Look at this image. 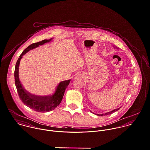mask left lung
Returning <instances> with one entry per match:
<instances>
[{
    "instance_id": "8db88e82",
    "label": "left lung",
    "mask_w": 150,
    "mask_h": 150,
    "mask_svg": "<svg viewBox=\"0 0 150 150\" xmlns=\"http://www.w3.org/2000/svg\"><path fill=\"white\" fill-rule=\"evenodd\" d=\"M115 48H116L117 49H118V48L117 47H115V46H114ZM120 109V108H117V109H114V110H113L112 111H110V112H106V113H105V114H100V115H101V116H103V115H109V114H112V112H115V111H118V110ZM99 115V114H98Z\"/></svg>"
}]
</instances>
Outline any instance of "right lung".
I'll list each match as a JSON object with an SVG mask.
<instances>
[{"mask_svg":"<svg viewBox=\"0 0 150 150\" xmlns=\"http://www.w3.org/2000/svg\"><path fill=\"white\" fill-rule=\"evenodd\" d=\"M52 40V38L49 40H43L38 43H33L29 45L22 52L18 59L15 67L14 77L15 84L17 89L18 94L22 102L30 108L41 112H45L54 110L58 107L61 103L63 96L64 95V91L69 86L70 80L61 81L56 86L54 93L45 96H40L32 95L28 92L22 86L19 78V66L20 61L23 57L29 51L33 50L35 48L42 45L45 43H49Z\"/></svg>","mask_w":150,"mask_h":150,"instance_id":"obj_1","label":"right lung"}]
</instances>
